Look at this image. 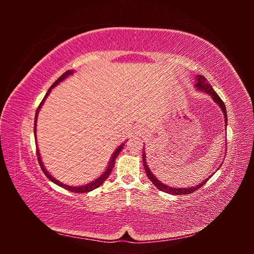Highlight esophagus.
I'll return each mask as SVG.
<instances>
[{
  "mask_svg": "<svg viewBox=\"0 0 254 254\" xmlns=\"http://www.w3.org/2000/svg\"><path fill=\"white\" fill-rule=\"evenodd\" d=\"M146 133H147V129H146L143 125L136 126L134 129V134L139 135V136H144Z\"/></svg>",
  "mask_w": 254,
  "mask_h": 254,
  "instance_id": "obj_1",
  "label": "esophagus"
}]
</instances>
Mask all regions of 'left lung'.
Here are the masks:
<instances>
[{"mask_svg": "<svg viewBox=\"0 0 254 254\" xmlns=\"http://www.w3.org/2000/svg\"><path fill=\"white\" fill-rule=\"evenodd\" d=\"M195 89L198 90V91L203 92V93L209 94V95L212 97L214 103H216V104L219 106V108L221 109L222 114H224V118H225V126L227 127V125H228V118H227L226 106H225L224 102H222L221 99H220V97L217 95L216 92H215V91L213 90L212 86L209 83V81L206 80V78L204 77V76H202V75H197V76H196ZM143 149H144V150H143V152H142V153H143L142 158H143V166H144V168H145L146 175H147V177L149 178V180L152 182L153 186H155L158 190H162V191H165V193L172 194V195H175V196H176V195H188V194H190V193H194L195 190H197L198 189H200V188L203 186V184H204L207 180H209L210 177L212 176V175H211V176L209 177V178L204 179L201 183L196 184L195 187H191V188H173V187H170V186H166V184H164L163 182H161L160 180H158L157 177H156L155 175H153V174L151 173V171L149 170V167H148V165H147V162H146V152H145V148L143 147ZM220 165H221V164H220ZM219 167H220V166H218V170H219Z\"/></svg>", "mask_w": 254, "mask_h": 254, "instance_id": "obj_1", "label": "left lung"}]
</instances>
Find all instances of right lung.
Returning a JSON list of instances; mask_svg holds the SVG:
<instances>
[{
  "label": "right lung",
  "instance_id": "add662e5",
  "mask_svg": "<svg viewBox=\"0 0 254 254\" xmlns=\"http://www.w3.org/2000/svg\"><path fill=\"white\" fill-rule=\"evenodd\" d=\"M74 70H70V71H66L65 73H64L63 75L60 76V77L54 82L53 84H52V87L49 89V91L47 92V94H45V96H44V98L42 99V102H41V104L39 105V107H38V109H37V111H36V115H35V124H34V134H35V140H36V146H37V156H38V161H39V164H40V166H41V170L43 171V173H44V175L48 177V178L52 181V182H54L55 184H57V186H59V187H61V188H64V189H65V190H70V191H74V193H88V191H91V190H95L96 188H98V187H101L102 184L105 182V180L108 178L109 177V175L111 174V172H112V170H113V167H114V164H115V159L118 158V156L120 155V152L122 151V149H123V147H124V145H125V143L126 142H124V143H122L120 146H118V148L114 150V152L112 153V156H111V158H110V161L108 162V165H107V167H106V170H105V172L98 177V178H96L95 180H93V181H91V182H89V183H87V184H82V186H76V187H73V186H67V184H64L63 182H60L59 180H57V179H55L54 178V177L47 171V168L44 167V165H43V162H42V160H41V156H40V152H39V149H38V145H37V120H38V114H39V111H40V109H41V107H42V105L44 104V102H45V99H47V97L49 96V94L51 93V91H52V89L53 88H55L57 84H59L61 81H64L65 78H67L68 76H71V75H73L74 74ZM127 141V140H126Z\"/></svg>",
  "mask_w": 254,
  "mask_h": 254
}]
</instances>
